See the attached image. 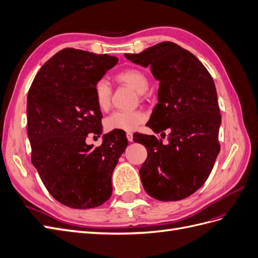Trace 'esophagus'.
I'll list each match as a JSON object with an SVG mask.
<instances>
[{
  "label": "esophagus",
  "instance_id": "obj_1",
  "mask_svg": "<svg viewBox=\"0 0 258 258\" xmlns=\"http://www.w3.org/2000/svg\"><path fill=\"white\" fill-rule=\"evenodd\" d=\"M127 139H128L129 142H132V141H134V135H132L131 132H127Z\"/></svg>",
  "mask_w": 258,
  "mask_h": 258
}]
</instances>
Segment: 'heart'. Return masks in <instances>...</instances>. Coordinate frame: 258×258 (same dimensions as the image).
Masks as SVG:
<instances>
[{
    "label": "heart",
    "instance_id": "heart-1",
    "mask_svg": "<svg viewBox=\"0 0 258 258\" xmlns=\"http://www.w3.org/2000/svg\"><path fill=\"white\" fill-rule=\"evenodd\" d=\"M115 79L129 85L138 93H145L150 88V81L147 75L136 68L124 69L115 75ZM112 87L104 79H100L93 86V99L97 107L101 112H106L111 106ZM145 120V114L140 111L132 112H114L105 119L107 130L134 131Z\"/></svg>",
    "mask_w": 258,
    "mask_h": 258
}]
</instances>
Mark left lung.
I'll return each instance as SVG.
<instances>
[{"mask_svg": "<svg viewBox=\"0 0 258 258\" xmlns=\"http://www.w3.org/2000/svg\"><path fill=\"white\" fill-rule=\"evenodd\" d=\"M124 56L151 67L159 81L158 103L146 124L156 134L161 132V138L166 137L163 131L169 132L167 145L155 136L134 138L147 150L140 169L142 185L157 200H182L205 184L221 150L222 117L213 79L191 52L172 42Z\"/></svg>", "mask_w": 258, "mask_h": 258, "instance_id": "left-lung-1", "label": "left lung"}]
</instances>
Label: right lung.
Instances as JSON below:
<instances>
[{"instance_id": "right-lung-1", "label": "right lung", "mask_w": 258, "mask_h": 258, "mask_svg": "<svg viewBox=\"0 0 258 258\" xmlns=\"http://www.w3.org/2000/svg\"><path fill=\"white\" fill-rule=\"evenodd\" d=\"M117 62L106 53L64 48L41 68L29 89L31 161L46 189L69 208H96L112 195V173L128 145L126 135L113 130L98 147L85 140L102 134L93 86Z\"/></svg>"}]
</instances>
